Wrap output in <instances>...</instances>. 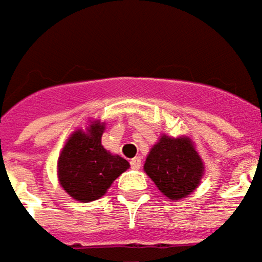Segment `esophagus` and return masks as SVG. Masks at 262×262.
<instances>
[{
    "label": "esophagus",
    "instance_id": "obj_1",
    "mask_svg": "<svg viewBox=\"0 0 262 262\" xmlns=\"http://www.w3.org/2000/svg\"><path fill=\"white\" fill-rule=\"evenodd\" d=\"M130 165L133 169H139V168H141V157H139V156L133 157L130 160Z\"/></svg>",
    "mask_w": 262,
    "mask_h": 262
}]
</instances>
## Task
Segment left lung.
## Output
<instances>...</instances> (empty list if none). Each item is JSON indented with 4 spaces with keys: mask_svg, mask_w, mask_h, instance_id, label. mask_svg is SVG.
<instances>
[{
    "mask_svg": "<svg viewBox=\"0 0 262 262\" xmlns=\"http://www.w3.org/2000/svg\"><path fill=\"white\" fill-rule=\"evenodd\" d=\"M204 162L189 136L172 138L162 135L145 159L144 171L157 189L171 201L193 193L202 177Z\"/></svg>",
    "mask_w": 262,
    "mask_h": 262,
    "instance_id": "obj_1",
    "label": "left lung"
}]
</instances>
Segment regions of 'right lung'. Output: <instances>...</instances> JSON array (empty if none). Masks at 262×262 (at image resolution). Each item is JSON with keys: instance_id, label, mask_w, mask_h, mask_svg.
Segmentation results:
<instances>
[{"instance_id": "right-lung-1", "label": "right lung", "mask_w": 262, "mask_h": 262, "mask_svg": "<svg viewBox=\"0 0 262 262\" xmlns=\"http://www.w3.org/2000/svg\"><path fill=\"white\" fill-rule=\"evenodd\" d=\"M105 121L94 120L85 129L75 130L66 141L57 162L61 187L76 201L90 202L102 198L126 169L129 162L112 155L102 145Z\"/></svg>"}]
</instances>
